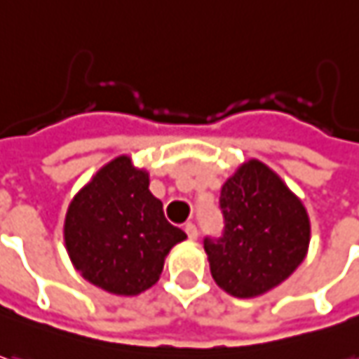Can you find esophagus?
<instances>
[{"instance_id": "obj_1", "label": "esophagus", "mask_w": 359, "mask_h": 359, "mask_svg": "<svg viewBox=\"0 0 359 359\" xmlns=\"http://www.w3.org/2000/svg\"><path fill=\"white\" fill-rule=\"evenodd\" d=\"M184 232H187V236H189L191 241H194V238L198 236V230H196V226H194L192 222H187V224H184Z\"/></svg>"}]
</instances>
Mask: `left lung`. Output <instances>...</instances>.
Segmentation results:
<instances>
[{
	"instance_id": "obj_1",
	"label": "left lung",
	"mask_w": 359,
	"mask_h": 359,
	"mask_svg": "<svg viewBox=\"0 0 359 359\" xmlns=\"http://www.w3.org/2000/svg\"><path fill=\"white\" fill-rule=\"evenodd\" d=\"M224 230L204 238L210 274L236 298L272 290L302 264L310 218L300 198L260 161L244 163L220 191Z\"/></svg>"
}]
</instances>
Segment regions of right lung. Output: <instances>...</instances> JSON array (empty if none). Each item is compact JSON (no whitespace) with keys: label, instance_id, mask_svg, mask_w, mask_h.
<instances>
[{"label":"right lung","instance_id":"obj_1","mask_svg":"<svg viewBox=\"0 0 359 359\" xmlns=\"http://www.w3.org/2000/svg\"><path fill=\"white\" fill-rule=\"evenodd\" d=\"M63 234L81 276L118 296H135L156 284L168 250L187 238L149 191V172L133 167L125 155L75 194Z\"/></svg>","mask_w":359,"mask_h":359}]
</instances>
